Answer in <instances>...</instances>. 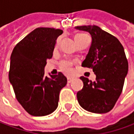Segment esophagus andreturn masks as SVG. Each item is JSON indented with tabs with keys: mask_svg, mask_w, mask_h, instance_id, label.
<instances>
[{
	"mask_svg": "<svg viewBox=\"0 0 134 134\" xmlns=\"http://www.w3.org/2000/svg\"><path fill=\"white\" fill-rule=\"evenodd\" d=\"M72 81H73V79L72 78H67V82L68 83H71Z\"/></svg>",
	"mask_w": 134,
	"mask_h": 134,
	"instance_id": "34e87169",
	"label": "esophagus"
}]
</instances>
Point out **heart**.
Wrapping results in <instances>:
<instances>
[{"label":"heart","mask_w":134,"mask_h":134,"mask_svg":"<svg viewBox=\"0 0 134 134\" xmlns=\"http://www.w3.org/2000/svg\"><path fill=\"white\" fill-rule=\"evenodd\" d=\"M87 38V36L85 34H78L75 36V41H78V40L83 39ZM60 67L62 71L64 72L66 74H69L71 72V67H72V62H69V61H63L60 64Z\"/></svg>","instance_id":"obj_1"}]
</instances>
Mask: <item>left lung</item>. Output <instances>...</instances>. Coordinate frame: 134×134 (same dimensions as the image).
<instances>
[{
  "label": "left lung",
  "mask_w": 134,
  "mask_h": 134,
  "mask_svg": "<svg viewBox=\"0 0 134 134\" xmlns=\"http://www.w3.org/2000/svg\"><path fill=\"white\" fill-rule=\"evenodd\" d=\"M76 30L90 33L92 43L81 66L92 68L96 81L81 76L82 90L77 93L82 108L94 113L111 110L122 93L128 62L119 41L97 26H76Z\"/></svg>",
  "instance_id": "obj_1"
}]
</instances>
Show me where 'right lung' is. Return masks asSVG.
Wrapping results in <instances>:
<instances>
[{
  "label": "right lung",
  "mask_w": 134,
  "mask_h": 134,
  "mask_svg": "<svg viewBox=\"0 0 134 134\" xmlns=\"http://www.w3.org/2000/svg\"><path fill=\"white\" fill-rule=\"evenodd\" d=\"M62 33V30L39 27L13 49L9 79L17 100L32 116H43L55 111L60 91L67 85L62 72L44 75L47 60L53 57L55 41Z\"/></svg>",
  "instance_id": "add662e5"
}]
</instances>
